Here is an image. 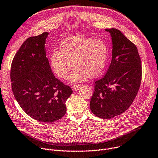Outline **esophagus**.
Listing matches in <instances>:
<instances>
[{
	"instance_id": "obj_1",
	"label": "esophagus",
	"mask_w": 158,
	"mask_h": 158,
	"mask_svg": "<svg viewBox=\"0 0 158 158\" xmlns=\"http://www.w3.org/2000/svg\"><path fill=\"white\" fill-rule=\"evenodd\" d=\"M81 86L79 85H73L72 86V89L74 90V91H77L78 89H79Z\"/></svg>"
}]
</instances>
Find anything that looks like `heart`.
Segmentation results:
<instances>
[{
  "instance_id": "obj_1",
  "label": "heart",
  "mask_w": 158,
  "mask_h": 158,
  "mask_svg": "<svg viewBox=\"0 0 158 158\" xmlns=\"http://www.w3.org/2000/svg\"><path fill=\"white\" fill-rule=\"evenodd\" d=\"M109 49L103 40L83 35H75L63 40L59 51H52L49 58L51 69L56 76L65 79L72 67L70 81H77L86 76L94 78L99 76L106 65Z\"/></svg>"
}]
</instances>
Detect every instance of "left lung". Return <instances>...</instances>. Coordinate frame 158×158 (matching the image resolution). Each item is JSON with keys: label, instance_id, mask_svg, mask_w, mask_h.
Returning a JSON list of instances; mask_svg holds the SVG:
<instances>
[{"label": "left lung", "instance_id": "left-lung-1", "mask_svg": "<svg viewBox=\"0 0 158 158\" xmlns=\"http://www.w3.org/2000/svg\"><path fill=\"white\" fill-rule=\"evenodd\" d=\"M105 30L112 39V60L105 76L94 82L90 109L98 118L110 119L133 103L140 85L142 65L137 48L121 31Z\"/></svg>", "mask_w": 158, "mask_h": 158}]
</instances>
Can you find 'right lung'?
I'll use <instances>...</instances> for the list:
<instances>
[{"label":"right lung","instance_id":"add662e5","mask_svg":"<svg viewBox=\"0 0 158 158\" xmlns=\"http://www.w3.org/2000/svg\"><path fill=\"white\" fill-rule=\"evenodd\" d=\"M49 33L28 38L16 53L10 68L14 96L30 117L52 123L65 114V102L72 89L56 79L46 58Z\"/></svg>","mask_w":158,"mask_h":158}]
</instances>
